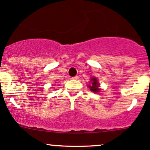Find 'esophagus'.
<instances>
[{
    "instance_id": "esophagus-1",
    "label": "esophagus",
    "mask_w": 150,
    "mask_h": 150,
    "mask_svg": "<svg viewBox=\"0 0 150 150\" xmlns=\"http://www.w3.org/2000/svg\"><path fill=\"white\" fill-rule=\"evenodd\" d=\"M72 80H78V76H77V75H76V76H75V77H72Z\"/></svg>"
}]
</instances>
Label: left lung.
<instances>
[{
	"instance_id": "1",
	"label": "left lung",
	"mask_w": 150,
	"mask_h": 150,
	"mask_svg": "<svg viewBox=\"0 0 150 150\" xmlns=\"http://www.w3.org/2000/svg\"><path fill=\"white\" fill-rule=\"evenodd\" d=\"M90 81H91V85H88V88H90V90L94 93H98L100 91V83H98V80L95 77H92V78L90 79Z\"/></svg>"
}]
</instances>
